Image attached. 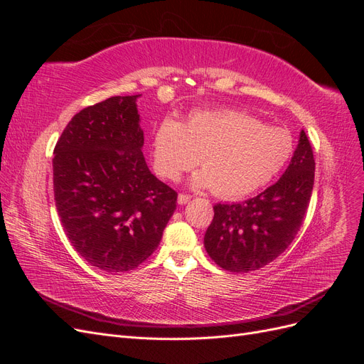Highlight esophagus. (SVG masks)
Listing matches in <instances>:
<instances>
[{"label":"esophagus","mask_w":364,"mask_h":364,"mask_svg":"<svg viewBox=\"0 0 364 364\" xmlns=\"http://www.w3.org/2000/svg\"><path fill=\"white\" fill-rule=\"evenodd\" d=\"M191 200V196L190 194H185V193H181L179 196H178V202H179V205H186Z\"/></svg>","instance_id":"esophagus-1"}]
</instances>
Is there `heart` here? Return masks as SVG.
Masks as SVG:
<instances>
[{
    "label": "heart",
    "mask_w": 364,
    "mask_h": 364,
    "mask_svg": "<svg viewBox=\"0 0 364 364\" xmlns=\"http://www.w3.org/2000/svg\"><path fill=\"white\" fill-rule=\"evenodd\" d=\"M287 129L266 126L234 109L196 111L185 123L165 119L153 136V167L165 181L178 179L199 161L197 188H211L225 200H237L267 185L293 155Z\"/></svg>",
    "instance_id": "obj_1"
}]
</instances>
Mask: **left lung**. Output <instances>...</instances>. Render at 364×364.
Instances as JSON below:
<instances>
[{"mask_svg":"<svg viewBox=\"0 0 364 364\" xmlns=\"http://www.w3.org/2000/svg\"><path fill=\"white\" fill-rule=\"evenodd\" d=\"M314 155L302 130L289 168L281 179L241 203H217L205 234V249L228 272L258 270L287 249L311 200Z\"/></svg>","mask_w":364,"mask_h":364,"instance_id":"left-lung-1","label":"left lung"}]
</instances>
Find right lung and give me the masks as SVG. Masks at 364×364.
<instances>
[{
    "label": "right lung",
    "instance_id": "obj_1",
    "mask_svg": "<svg viewBox=\"0 0 364 364\" xmlns=\"http://www.w3.org/2000/svg\"><path fill=\"white\" fill-rule=\"evenodd\" d=\"M136 98L117 95L82 109L54 147V200L65 234L107 273L134 270L155 252L178 202L141 151Z\"/></svg>",
    "mask_w": 364,
    "mask_h": 364
}]
</instances>
